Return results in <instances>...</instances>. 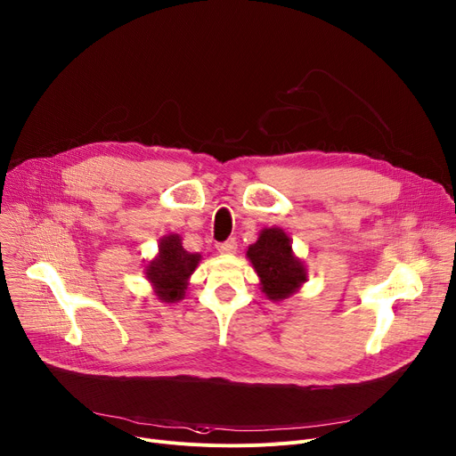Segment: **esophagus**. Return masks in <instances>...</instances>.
<instances>
[{
  "mask_svg": "<svg viewBox=\"0 0 456 456\" xmlns=\"http://www.w3.org/2000/svg\"><path fill=\"white\" fill-rule=\"evenodd\" d=\"M216 249L224 255H232L236 251V240H227V241H224V244H218Z\"/></svg>",
  "mask_w": 456,
  "mask_h": 456,
  "instance_id": "obj_1",
  "label": "esophagus"
}]
</instances>
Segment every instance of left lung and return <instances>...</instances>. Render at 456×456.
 Here are the masks:
<instances>
[{
	"label": "left lung",
	"instance_id": "1",
	"mask_svg": "<svg viewBox=\"0 0 456 456\" xmlns=\"http://www.w3.org/2000/svg\"><path fill=\"white\" fill-rule=\"evenodd\" d=\"M262 291L269 300H284L306 282V267L293 255L289 236L279 227L260 231L258 240L248 249Z\"/></svg>",
	"mask_w": 456,
	"mask_h": 456
}]
</instances>
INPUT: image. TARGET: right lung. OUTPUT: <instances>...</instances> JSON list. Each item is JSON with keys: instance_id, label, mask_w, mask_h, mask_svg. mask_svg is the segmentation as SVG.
I'll return each mask as SVG.
<instances>
[{"instance_id": "add662e5", "label": "right lung", "mask_w": 456, "mask_h": 456, "mask_svg": "<svg viewBox=\"0 0 456 456\" xmlns=\"http://www.w3.org/2000/svg\"><path fill=\"white\" fill-rule=\"evenodd\" d=\"M201 260L200 253L185 251L179 234H167L159 240V255L150 260L144 275L163 302H177L185 297L189 279Z\"/></svg>"}]
</instances>
